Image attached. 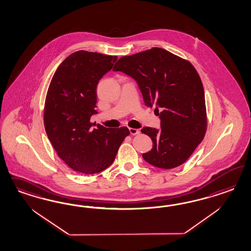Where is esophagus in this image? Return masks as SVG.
Returning <instances> with one entry per match:
<instances>
[{
	"mask_svg": "<svg viewBox=\"0 0 251 251\" xmlns=\"http://www.w3.org/2000/svg\"><path fill=\"white\" fill-rule=\"evenodd\" d=\"M129 132L131 135H137L140 133V130L139 129H134V128H129Z\"/></svg>",
	"mask_w": 251,
	"mask_h": 251,
	"instance_id": "esophagus-1",
	"label": "esophagus"
}]
</instances>
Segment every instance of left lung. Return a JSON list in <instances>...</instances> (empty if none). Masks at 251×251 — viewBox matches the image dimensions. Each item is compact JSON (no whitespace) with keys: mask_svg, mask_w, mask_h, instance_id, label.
<instances>
[{"mask_svg":"<svg viewBox=\"0 0 251 251\" xmlns=\"http://www.w3.org/2000/svg\"><path fill=\"white\" fill-rule=\"evenodd\" d=\"M113 71L136 81L145 105L156 106L161 119L159 129H141L153 145L144 159L164 169L181 166L203 140L208 124L204 89L196 69L164 49L152 48L122 57Z\"/></svg>","mask_w":251,"mask_h":251,"instance_id":"obj_1","label":"left lung"}]
</instances>
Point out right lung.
<instances>
[{
	"instance_id": "right-lung-1",
	"label": "right lung",
	"mask_w": 251,
	"mask_h": 251,
	"mask_svg": "<svg viewBox=\"0 0 251 251\" xmlns=\"http://www.w3.org/2000/svg\"><path fill=\"white\" fill-rule=\"evenodd\" d=\"M117 56L79 50L69 55L50 81L44 106V126L50 142L69 167L86 175L109 167L127 127L93 129L97 112V85L109 72Z\"/></svg>"
}]
</instances>
